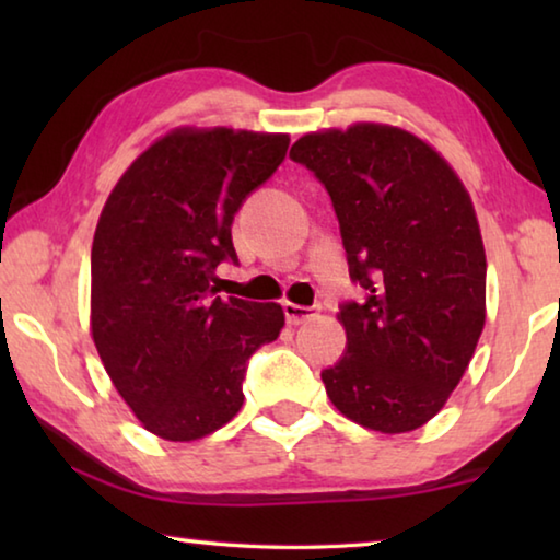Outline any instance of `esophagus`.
I'll return each instance as SVG.
<instances>
[{
    "label": "esophagus",
    "instance_id": "esophagus-1",
    "mask_svg": "<svg viewBox=\"0 0 560 560\" xmlns=\"http://www.w3.org/2000/svg\"><path fill=\"white\" fill-rule=\"evenodd\" d=\"M283 314H287V324L289 326H299V324H306L308 318H314L316 316V308L299 306V303L287 301V303H283Z\"/></svg>",
    "mask_w": 560,
    "mask_h": 560
}]
</instances>
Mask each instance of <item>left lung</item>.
Wrapping results in <instances>:
<instances>
[{
  "instance_id": "left-lung-1",
  "label": "left lung",
  "mask_w": 560,
  "mask_h": 560,
  "mask_svg": "<svg viewBox=\"0 0 560 560\" xmlns=\"http://www.w3.org/2000/svg\"><path fill=\"white\" fill-rule=\"evenodd\" d=\"M334 200L350 279L346 355L320 373L360 428L402 434L450 400L487 320V254L474 202L428 140L387 122L306 132L291 145Z\"/></svg>"
}]
</instances>
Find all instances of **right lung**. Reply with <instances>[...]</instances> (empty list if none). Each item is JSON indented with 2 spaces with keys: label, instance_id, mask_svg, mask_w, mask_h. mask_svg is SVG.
Instances as JSON below:
<instances>
[{
  "label": "right lung",
  "instance_id": "right-lung-1",
  "mask_svg": "<svg viewBox=\"0 0 560 560\" xmlns=\"http://www.w3.org/2000/svg\"><path fill=\"white\" fill-rule=\"evenodd\" d=\"M287 132L183 126L110 189L91 249V336L140 424L195 442L242 410L246 360L283 328L279 303L214 296L236 259L234 212L287 158Z\"/></svg>",
  "mask_w": 560,
  "mask_h": 560
}]
</instances>
